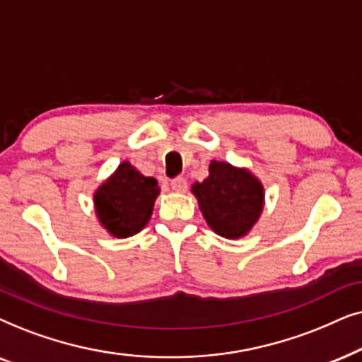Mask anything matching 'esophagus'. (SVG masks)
I'll return each instance as SVG.
<instances>
[{
	"mask_svg": "<svg viewBox=\"0 0 362 362\" xmlns=\"http://www.w3.org/2000/svg\"><path fill=\"white\" fill-rule=\"evenodd\" d=\"M172 190L177 192V194H185L187 190V180L184 177H177L175 180L172 182Z\"/></svg>",
	"mask_w": 362,
	"mask_h": 362,
	"instance_id": "1",
	"label": "esophagus"
}]
</instances>
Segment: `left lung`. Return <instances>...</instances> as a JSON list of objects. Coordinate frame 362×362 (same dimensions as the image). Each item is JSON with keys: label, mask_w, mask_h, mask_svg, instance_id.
<instances>
[{"label": "left lung", "mask_w": 362, "mask_h": 362, "mask_svg": "<svg viewBox=\"0 0 362 362\" xmlns=\"http://www.w3.org/2000/svg\"><path fill=\"white\" fill-rule=\"evenodd\" d=\"M206 225L223 238L247 237L264 206L262 180L247 167L211 160L209 177L192 185Z\"/></svg>", "instance_id": "left-lung-1"}]
</instances>
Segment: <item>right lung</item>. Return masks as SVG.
I'll return each instance as SVG.
<instances>
[{"label":"right lung","instance_id":"add662e5","mask_svg":"<svg viewBox=\"0 0 362 362\" xmlns=\"http://www.w3.org/2000/svg\"><path fill=\"white\" fill-rule=\"evenodd\" d=\"M160 187L124 160L94 192V211L99 225L114 238L132 237L146 228Z\"/></svg>","mask_w":362,"mask_h":362}]
</instances>
